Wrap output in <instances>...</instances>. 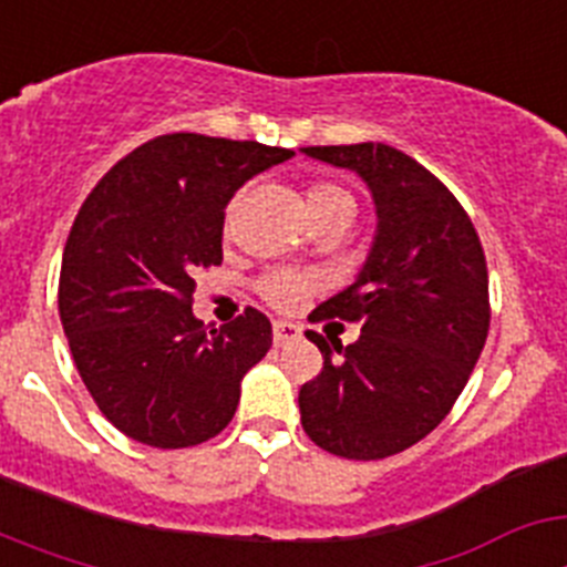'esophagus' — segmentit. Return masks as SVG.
<instances>
[{"label":"esophagus","mask_w":567,"mask_h":567,"mask_svg":"<svg viewBox=\"0 0 567 567\" xmlns=\"http://www.w3.org/2000/svg\"><path fill=\"white\" fill-rule=\"evenodd\" d=\"M272 338H275V346H287L300 338V327L298 323H289V320H275Z\"/></svg>","instance_id":"34e87169"}]
</instances>
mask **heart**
I'll use <instances>...</instances> for the list:
<instances>
[{"instance_id": "b5f03b06", "label": "heart", "mask_w": 567, "mask_h": 567, "mask_svg": "<svg viewBox=\"0 0 567 567\" xmlns=\"http://www.w3.org/2000/svg\"><path fill=\"white\" fill-rule=\"evenodd\" d=\"M307 204L309 213H312V221L334 213L354 215V198L332 182L309 184ZM258 287L260 295H264L275 309H295L300 300L307 298L309 289H312V278H309L307 272H298V269H272V272H267L260 278Z\"/></svg>"}]
</instances>
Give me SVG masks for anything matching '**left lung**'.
Masks as SVG:
<instances>
[{"label":"left lung","mask_w":567,"mask_h":567,"mask_svg":"<svg viewBox=\"0 0 567 567\" xmlns=\"http://www.w3.org/2000/svg\"><path fill=\"white\" fill-rule=\"evenodd\" d=\"M354 169L378 207V235L358 280L309 320L360 323L343 346L307 338L323 369L300 385L303 432L346 460H383L432 434L452 412L488 338V267L468 213L412 155L389 144L303 147Z\"/></svg>","instance_id":"left-lung-1"}]
</instances>
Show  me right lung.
<instances>
[{"label": "right lung", "mask_w": 567, "mask_h": 567, "mask_svg": "<svg viewBox=\"0 0 567 567\" xmlns=\"http://www.w3.org/2000/svg\"><path fill=\"white\" fill-rule=\"evenodd\" d=\"M292 150L198 133L155 135L84 198L59 275V318L99 412L153 449L221 434L240 380L272 346L247 307L221 329L193 315L195 275L224 260L235 189Z\"/></svg>", "instance_id": "add662e5"}]
</instances>
